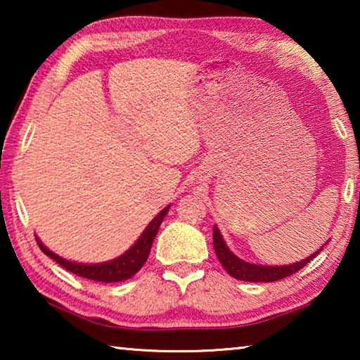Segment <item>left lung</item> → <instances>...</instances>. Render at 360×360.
Here are the masks:
<instances>
[{
	"instance_id": "left-lung-1",
	"label": "left lung",
	"mask_w": 360,
	"mask_h": 360,
	"mask_svg": "<svg viewBox=\"0 0 360 360\" xmlns=\"http://www.w3.org/2000/svg\"><path fill=\"white\" fill-rule=\"evenodd\" d=\"M212 245H214L216 255L219 262L222 264V266L225 268V271H227L230 276H233L235 279H240V281H249V283H273V281H278V279L294 275V273H297L300 268L309 264V262H311L322 249V248L318 249L314 254L308 255L307 259L295 262V264H290V265L270 266V265L249 264V262L241 260L230 251L229 246L225 245L217 225H214V229H212Z\"/></svg>"
}]
</instances>
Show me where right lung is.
Returning a JSON list of instances; mask_svg holds the SVG:
<instances>
[{
    "mask_svg": "<svg viewBox=\"0 0 360 360\" xmlns=\"http://www.w3.org/2000/svg\"><path fill=\"white\" fill-rule=\"evenodd\" d=\"M169 210V205L167 208H163L158 214L152 219L150 224L146 227L143 231V235L136 240L135 245H133L129 251L124 252L119 257H115L109 262H103V264H77V262H71L66 260L63 257H60L56 252L49 251V249L42 245V243L38 240V245L41 248V251L44 252L49 257L53 259L58 265H62L65 270H68L71 273H75L77 276L92 279V281H98V283H119V281H125V279H130L133 275L141 270V266L144 265V262L148 260L152 243H154V238L157 235L158 229H160V224L163 222V217L167 216V212Z\"/></svg>",
    "mask_w": 360,
    "mask_h": 360,
    "instance_id": "add662e5",
    "label": "right lung"
}]
</instances>
